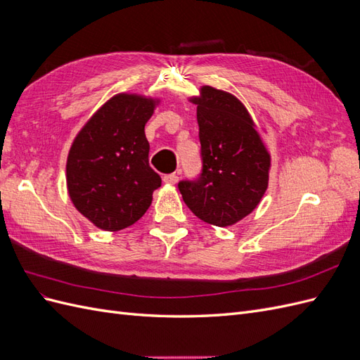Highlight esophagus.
Instances as JSON below:
<instances>
[{
    "label": "esophagus",
    "instance_id": "34e87169",
    "mask_svg": "<svg viewBox=\"0 0 360 360\" xmlns=\"http://www.w3.org/2000/svg\"><path fill=\"white\" fill-rule=\"evenodd\" d=\"M177 181H179L177 174H167V176H163V183L165 184H176Z\"/></svg>",
    "mask_w": 360,
    "mask_h": 360
}]
</instances>
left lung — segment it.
<instances>
[{
    "instance_id": "obj_1",
    "label": "left lung",
    "mask_w": 360,
    "mask_h": 360,
    "mask_svg": "<svg viewBox=\"0 0 360 360\" xmlns=\"http://www.w3.org/2000/svg\"><path fill=\"white\" fill-rule=\"evenodd\" d=\"M197 105L202 172L180 181L183 201L201 221L231 226L255 210L269 186L270 153L246 106L231 93L202 85Z\"/></svg>"
}]
</instances>
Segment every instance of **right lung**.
I'll return each instance as SVG.
<instances>
[{
  "instance_id": "right-lung-1",
  "label": "right lung",
  "mask_w": 360,
  "mask_h": 360,
  "mask_svg": "<svg viewBox=\"0 0 360 360\" xmlns=\"http://www.w3.org/2000/svg\"><path fill=\"white\" fill-rule=\"evenodd\" d=\"M160 99L118 93L75 136L66 183L75 209L105 231H120L144 216L160 186L148 165L146 123Z\"/></svg>"
}]
</instances>
